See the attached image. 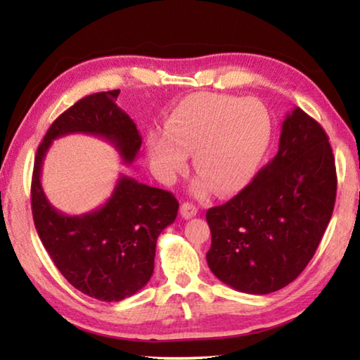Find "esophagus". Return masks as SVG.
Returning a JSON list of instances; mask_svg holds the SVG:
<instances>
[{
    "label": "esophagus",
    "mask_w": 360,
    "mask_h": 360,
    "mask_svg": "<svg viewBox=\"0 0 360 360\" xmlns=\"http://www.w3.org/2000/svg\"><path fill=\"white\" fill-rule=\"evenodd\" d=\"M197 212H198V208L193 203L186 202L181 205V216L184 219H191L193 216H197Z\"/></svg>",
    "instance_id": "obj_1"
}]
</instances>
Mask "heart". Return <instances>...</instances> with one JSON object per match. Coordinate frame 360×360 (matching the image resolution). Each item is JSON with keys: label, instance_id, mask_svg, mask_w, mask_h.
<instances>
[{"label": "heart", "instance_id": "1", "mask_svg": "<svg viewBox=\"0 0 360 360\" xmlns=\"http://www.w3.org/2000/svg\"><path fill=\"white\" fill-rule=\"evenodd\" d=\"M270 138L271 119L260 101L197 94L174 108L165 133L149 136L148 155L158 178L172 182L193 152L200 174L192 192L203 197L214 187L217 193H233L252 179Z\"/></svg>", "mask_w": 360, "mask_h": 360}]
</instances>
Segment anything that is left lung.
<instances>
[{"label": "left lung", "instance_id": "8db88e82", "mask_svg": "<svg viewBox=\"0 0 360 360\" xmlns=\"http://www.w3.org/2000/svg\"><path fill=\"white\" fill-rule=\"evenodd\" d=\"M337 172L328 136L295 108L278 154L227 203L206 211L208 266L224 284L265 295L300 275L330 222Z\"/></svg>", "mask_w": 360, "mask_h": 360}]
</instances>
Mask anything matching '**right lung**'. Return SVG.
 Returning <instances> with one entry per match:
<instances>
[{
  "instance_id": "add662e5",
  "label": "right lung",
  "mask_w": 360,
  "mask_h": 360,
  "mask_svg": "<svg viewBox=\"0 0 360 360\" xmlns=\"http://www.w3.org/2000/svg\"><path fill=\"white\" fill-rule=\"evenodd\" d=\"M120 90L85 96L53 120L34 157L32 211L36 231L72 288L103 302H119L143 289L154 271L155 245L174 222L179 203L172 192L120 174L98 210L66 216L49 203L41 186L42 162L53 139L87 133L111 143L124 163H133L141 135L115 105Z\"/></svg>"
}]
</instances>
